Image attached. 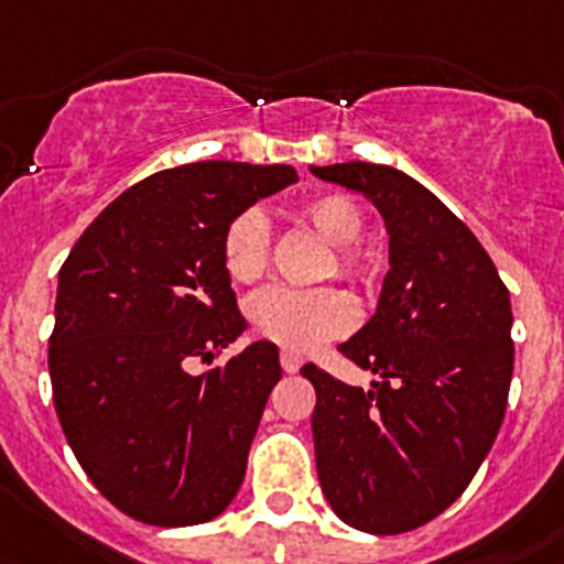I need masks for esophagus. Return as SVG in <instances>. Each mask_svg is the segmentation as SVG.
<instances>
[{"mask_svg":"<svg viewBox=\"0 0 564 564\" xmlns=\"http://www.w3.org/2000/svg\"><path fill=\"white\" fill-rule=\"evenodd\" d=\"M281 366H283V371H289V375H295V371L303 366V357L297 355V351L283 349L281 351Z\"/></svg>","mask_w":564,"mask_h":564,"instance_id":"1","label":"esophagus"}]
</instances>
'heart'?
Wrapping results in <instances>:
<instances>
[{"label":"heart","mask_w":564,"mask_h":564,"mask_svg":"<svg viewBox=\"0 0 564 564\" xmlns=\"http://www.w3.org/2000/svg\"><path fill=\"white\" fill-rule=\"evenodd\" d=\"M306 229L335 247L329 272H337L357 286L371 289L380 269L369 254L355 249L366 229V215L355 198L329 193L310 198L295 213ZM269 224L258 209H243L227 224L221 235V261L235 283H254L269 267ZM249 323L254 335L272 340L289 351H312L326 340L346 335L355 323V306L340 289H289L269 286L249 301Z\"/></svg>","instance_id":"b5f03b06"}]
</instances>
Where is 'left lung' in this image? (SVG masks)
I'll use <instances>...</instances> for the list:
<instances>
[{"label": "left lung", "mask_w": 564, "mask_h": 564, "mask_svg": "<svg viewBox=\"0 0 564 564\" xmlns=\"http://www.w3.org/2000/svg\"><path fill=\"white\" fill-rule=\"evenodd\" d=\"M383 215L389 272L377 312L340 343L369 391L315 364V463L332 511L366 533H405L452 506L491 452L513 375L511 297L474 232L394 166H312Z\"/></svg>", "instance_id": "left-lung-1"}]
</instances>
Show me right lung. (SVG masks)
<instances>
[{"label": "right lung", "instance_id": "right-lung-1", "mask_svg": "<svg viewBox=\"0 0 564 564\" xmlns=\"http://www.w3.org/2000/svg\"><path fill=\"white\" fill-rule=\"evenodd\" d=\"M295 166L195 161L121 193L58 272L47 349L53 403L90 482L127 517L159 528L209 522L232 502L278 346L258 340L193 375L247 329L221 235Z\"/></svg>", "mask_w": 564, "mask_h": 564}]
</instances>
